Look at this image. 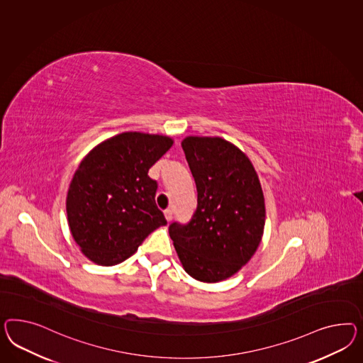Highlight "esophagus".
<instances>
[{"label": "esophagus", "instance_id": "esophagus-1", "mask_svg": "<svg viewBox=\"0 0 363 363\" xmlns=\"http://www.w3.org/2000/svg\"><path fill=\"white\" fill-rule=\"evenodd\" d=\"M165 218H167V222H172V219H173V211L170 210V208H167V210H165Z\"/></svg>", "mask_w": 363, "mask_h": 363}]
</instances>
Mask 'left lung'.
<instances>
[{"instance_id": "obj_1", "label": "left lung", "mask_w": 363, "mask_h": 363, "mask_svg": "<svg viewBox=\"0 0 363 363\" xmlns=\"http://www.w3.org/2000/svg\"><path fill=\"white\" fill-rule=\"evenodd\" d=\"M198 205L187 225H169L184 269L203 283L235 274L255 254L264 231V196L255 167L222 138L182 141Z\"/></svg>"}]
</instances>
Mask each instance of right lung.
<instances>
[{
    "label": "right lung",
    "instance_id": "obj_1",
    "mask_svg": "<svg viewBox=\"0 0 363 363\" xmlns=\"http://www.w3.org/2000/svg\"><path fill=\"white\" fill-rule=\"evenodd\" d=\"M173 138L124 132L94 147L69 184V231L82 252L99 265L118 264L138 251L167 219L156 205L157 182L149 169Z\"/></svg>",
    "mask_w": 363,
    "mask_h": 363
}]
</instances>
